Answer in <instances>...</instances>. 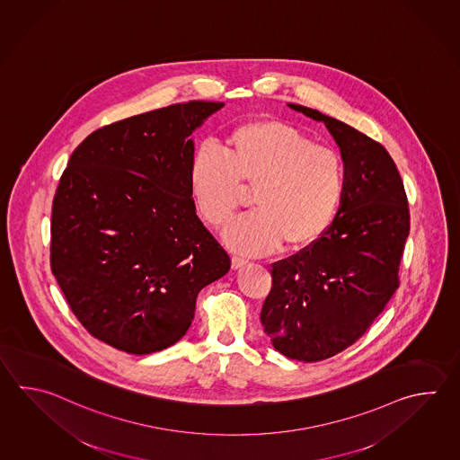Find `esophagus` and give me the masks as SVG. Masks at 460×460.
Here are the masks:
<instances>
[{"label":"esophagus","mask_w":460,"mask_h":460,"mask_svg":"<svg viewBox=\"0 0 460 460\" xmlns=\"http://www.w3.org/2000/svg\"><path fill=\"white\" fill-rule=\"evenodd\" d=\"M231 265H233V269H243L244 265H247V261H245L244 257L233 255V259H231Z\"/></svg>","instance_id":"esophagus-1"}]
</instances>
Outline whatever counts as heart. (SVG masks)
Wrapping results in <instances>:
<instances>
[{
    "mask_svg": "<svg viewBox=\"0 0 460 460\" xmlns=\"http://www.w3.org/2000/svg\"><path fill=\"white\" fill-rule=\"evenodd\" d=\"M188 187L198 213L211 227L225 226L252 191L255 211L226 231L241 252H270L283 243L300 249L332 223L346 191V162L339 150L314 144L280 119L237 126L221 152L198 147L188 165Z\"/></svg>",
    "mask_w": 460,
    "mask_h": 460,
    "instance_id": "1",
    "label": "heart"
}]
</instances>
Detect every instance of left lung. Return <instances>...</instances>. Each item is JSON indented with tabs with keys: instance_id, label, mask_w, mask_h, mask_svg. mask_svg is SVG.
Segmentation results:
<instances>
[{
	"instance_id": "1",
	"label": "left lung",
	"mask_w": 460,
	"mask_h": 460,
	"mask_svg": "<svg viewBox=\"0 0 460 460\" xmlns=\"http://www.w3.org/2000/svg\"><path fill=\"white\" fill-rule=\"evenodd\" d=\"M288 106L334 136L346 162V191L318 241L272 263L261 323L283 356L318 362L362 338L400 287L410 208L380 142L316 110Z\"/></svg>"
}]
</instances>
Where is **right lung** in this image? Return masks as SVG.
<instances>
[{"mask_svg":"<svg viewBox=\"0 0 460 460\" xmlns=\"http://www.w3.org/2000/svg\"><path fill=\"white\" fill-rule=\"evenodd\" d=\"M223 106L188 102L103 126L58 181L52 273L82 326L128 354L179 342L199 290L231 269L188 187L190 134Z\"/></svg>","mask_w":460,"mask_h":460,"instance_id":"add662e5","label":"right lung"}]
</instances>
